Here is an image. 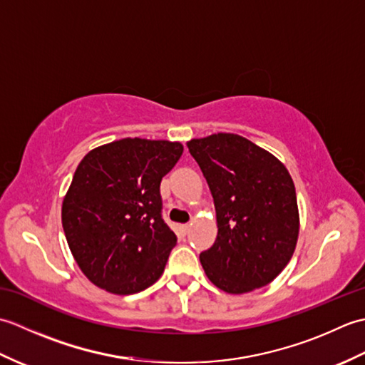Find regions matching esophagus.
I'll return each instance as SVG.
<instances>
[{"label": "esophagus", "instance_id": "esophagus-1", "mask_svg": "<svg viewBox=\"0 0 365 365\" xmlns=\"http://www.w3.org/2000/svg\"><path fill=\"white\" fill-rule=\"evenodd\" d=\"M178 230H180L182 235H187L190 230V224H182V226H178Z\"/></svg>", "mask_w": 365, "mask_h": 365}]
</instances>
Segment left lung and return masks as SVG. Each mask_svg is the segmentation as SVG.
Here are the masks:
<instances>
[{"label":"left lung","mask_w":365,"mask_h":365,"mask_svg":"<svg viewBox=\"0 0 365 365\" xmlns=\"http://www.w3.org/2000/svg\"><path fill=\"white\" fill-rule=\"evenodd\" d=\"M212 191L218 235L200 252L207 277L227 293L268 285L287 267L299 234L297 191L273 153L234 133L187 143Z\"/></svg>","instance_id":"obj_1"}]
</instances>
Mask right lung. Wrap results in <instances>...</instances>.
Instances as JSON below:
<instances>
[{
  "label": "right lung",
  "mask_w": 365,
  "mask_h": 365,
  "mask_svg": "<svg viewBox=\"0 0 365 365\" xmlns=\"http://www.w3.org/2000/svg\"><path fill=\"white\" fill-rule=\"evenodd\" d=\"M180 143L123 138L92 149L63 200V227L89 281L114 294L150 287L177 237L161 218L160 183L182 157Z\"/></svg>",
  "instance_id": "obj_1"
}]
</instances>
